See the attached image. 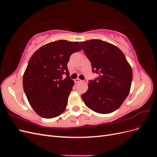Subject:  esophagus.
Masks as SVG:
<instances>
[{
	"label": "esophagus",
	"instance_id": "34e87169",
	"mask_svg": "<svg viewBox=\"0 0 157 157\" xmlns=\"http://www.w3.org/2000/svg\"><path fill=\"white\" fill-rule=\"evenodd\" d=\"M82 80H80V79H79V78H76V79H75V83H78V82H81Z\"/></svg>",
	"mask_w": 157,
	"mask_h": 157
}]
</instances>
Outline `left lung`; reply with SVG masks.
<instances>
[{
	"label": "left lung",
	"instance_id": "8db88e82",
	"mask_svg": "<svg viewBox=\"0 0 157 157\" xmlns=\"http://www.w3.org/2000/svg\"><path fill=\"white\" fill-rule=\"evenodd\" d=\"M91 62L92 72L99 75L89 80L88 89L82 95L89 109L109 114L121 107L129 94L132 70L123 52L115 45L101 40L80 42Z\"/></svg>",
	"mask_w": 157,
	"mask_h": 157
}]
</instances>
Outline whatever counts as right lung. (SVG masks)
I'll list each match as a JSON object with an SVG mask.
<instances>
[{
	"mask_svg": "<svg viewBox=\"0 0 157 157\" xmlns=\"http://www.w3.org/2000/svg\"><path fill=\"white\" fill-rule=\"evenodd\" d=\"M81 50L78 42L59 40L42 46L31 56L23 74V86L39 116L54 118L65 110L74 85L67 65L71 55ZM63 74L67 76L64 79Z\"/></svg>",
	"mask_w": 157,
	"mask_h": 157,
	"instance_id": "add662e5",
	"label": "right lung"
}]
</instances>
